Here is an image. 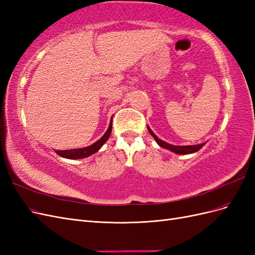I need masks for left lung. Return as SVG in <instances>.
Here are the masks:
<instances>
[{"mask_svg": "<svg viewBox=\"0 0 255 255\" xmlns=\"http://www.w3.org/2000/svg\"><path fill=\"white\" fill-rule=\"evenodd\" d=\"M154 136H155V135H154ZM155 137H156V136H155ZM156 141H157L158 144H160L161 146H163V148L170 150V151H172V152H174V153H176V154H188V153H192V152H195V151L199 150V149L201 148V146L203 145V144L188 145V146H187V145H185V146L172 145V144H169V143H167V142H165V141H161L160 139H158L157 137H156Z\"/></svg>", "mask_w": 255, "mask_h": 255, "instance_id": "8db88e82", "label": "left lung"}]
</instances>
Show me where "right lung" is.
Instances as JSON below:
<instances>
[{"instance_id": "1", "label": "right lung", "mask_w": 255, "mask_h": 255, "mask_svg": "<svg viewBox=\"0 0 255 255\" xmlns=\"http://www.w3.org/2000/svg\"><path fill=\"white\" fill-rule=\"evenodd\" d=\"M107 132H109V130H107ZM107 132H106V134L101 138V139L100 140H102V141H105L107 138H109V134H107ZM111 134V133H110ZM99 140V141H100ZM97 143V142H96ZM95 144V143H94ZM92 144V145H94ZM92 145H90V146H88V148H85V149H74V150H65V151H61L60 152V155L61 156H65V157H68V158H81V157H85V156H88V155H90V154L94 152L91 150V148H92ZM86 150L87 152H85L84 151Z\"/></svg>"}]
</instances>
